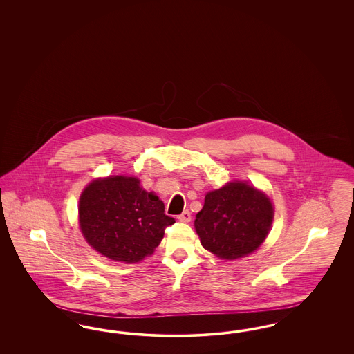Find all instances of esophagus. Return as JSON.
Masks as SVG:
<instances>
[{"label": "esophagus", "instance_id": "obj_1", "mask_svg": "<svg viewBox=\"0 0 354 354\" xmlns=\"http://www.w3.org/2000/svg\"><path fill=\"white\" fill-rule=\"evenodd\" d=\"M178 219L180 220V221H185V223H188L189 220H191V212L188 211V209H185L183 211L179 216H178Z\"/></svg>", "mask_w": 354, "mask_h": 354}]
</instances>
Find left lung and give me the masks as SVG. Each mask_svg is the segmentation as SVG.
Masks as SVG:
<instances>
[{
  "label": "left lung",
  "instance_id": "left-lung-1",
  "mask_svg": "<svg viewBox=\"0 0 354 354\" xmlns=\"http://www.w3.org/2000/svg\"><path fill=\"white\" fill-rule=\"evenodd\" d=\"M273 207L252 185L235 182L205 195L195 228L203 247L234 260L256 251L270 232Z\"/></svg>",
  "mask_w": 354,
  "mask_h": 354
}]
</instances>
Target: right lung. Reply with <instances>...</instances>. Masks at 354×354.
I'll return each instance as SVG.
<instances>
[{
	"mask_svg": "<svg viewBox=\"0 0 354 354\" xmlns=\"http://www.w3.org/2000/svg\"><path fill=\"white\" fill-rule=\"evenodd\" d=\"M78 211L86 241L103 256L124 263L152 254L166 228L175 223L156 195L127 176L91 182L81 195Z\"/></svg>",
	"mask_w": 354,
	"mask_h": 354,
	"instance_id": "1",
	"label": "right lung"
}]
</instances>
